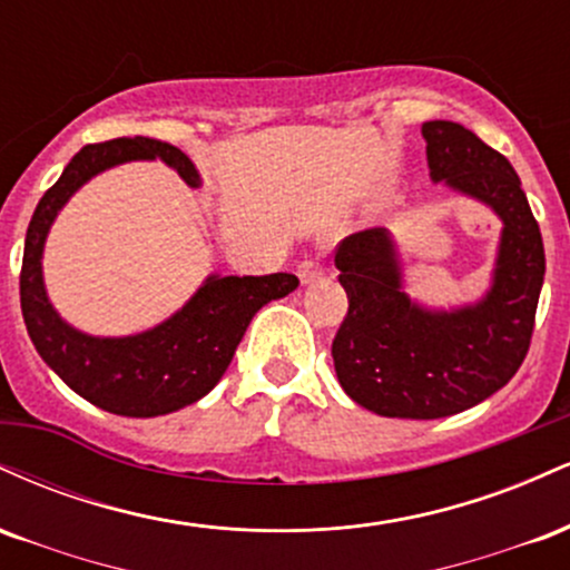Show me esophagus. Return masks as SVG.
Returning <instances> with one entry per match:
<instances>
[{
    "label": "esophagus",
    "mask_w": 570,
    "mask_h": 570,
    "mask_svg": "<svg viewBox=\"0 0 570 570\" xmlns=\"http://www.w3.org/2000/svg\"><path fill=\"white\" fill-rule=\"evenodd\" d=\"M322 273H324L322 263H318V259H313V257H305L303 263L297 265V276H299V281H303V284H313V281L322 278Z\"/></svg>",
    "instance_id": "obj_1"
}]
</instances>
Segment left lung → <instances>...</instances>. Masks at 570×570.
Wrapping results in <instances>:
<instances>
[{
    "instance_id": "1",
    "label": "left lung",
    "mask_w": 570,
    "mask_h": 570,
    "mask_svg": "<svg viewBox=\"0 0 570 570\" xmlns=\"http://www.w3.org/2000/svg\"><path fill=\"white\" fill-rule=\"evenodd\" d=\"M421 134L431 179L485 203L501 219L490 289L474 305L431 311L404 294L389 230L353 233L335 252L348 313L332 358L356 404L385 417L434 421L512 381L531 348L547 263L539 222L509 160L458 122H423Z\"/></svg>"
}]
</instances>
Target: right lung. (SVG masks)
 <instances>
[{
  "mask_svg": "<svg viewBox=\"0 0 570 570\" xmlns=\"http://www.w3.org/2000/svg\"><path fill=\"white\" fill-rule=\"evenodd\" d=\"M160 158L189 187H200L193 160L174 144L112 139L82 147L61 179L37 203L26 230L21 311L39 356L75 394L126 417L168 415L198 402L230 367L233 353L259 307L297 289V276H208L171 318L128 337H94L63 322L42 281V252L50 225L85 181L128 160Z\"/></svg>",
  "mask_w": 570,
  "mask_h": 570,
  "instance_id": "1",
  "label": "right lung"
}]
</instances>
